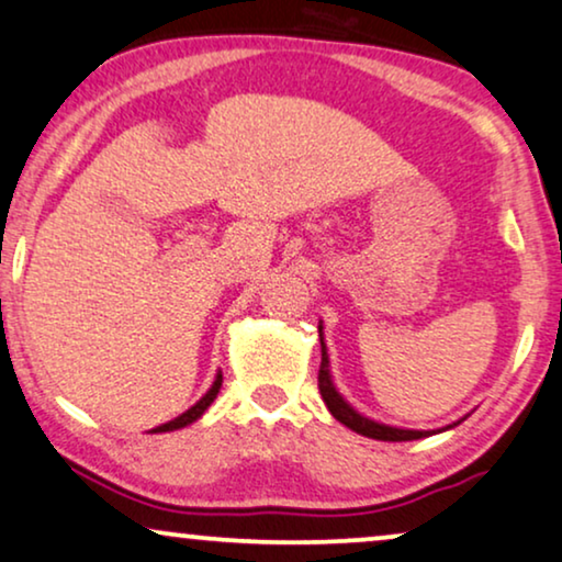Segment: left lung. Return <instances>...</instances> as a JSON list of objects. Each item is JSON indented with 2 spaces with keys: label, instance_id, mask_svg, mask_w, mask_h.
<instances>
[{
  "label": "left lung",
  "instance_id": "1",
  "mask_svg": "<svg viewBox=\"0 0 562 562\" xmlns=\"http://www.w3.org/2000/svg\"><path fill=\"white\" fill-rule=\"evenodd\" d=\"M318 339H322V368H318V392H322L326 407L334 415V420H339L347 428L360 432V436L366 438H375V440H392V443H400V440H417V438H425V436H432V432H443V430H451L457 428L459 423L467 420V415L461 417V420L446 425V428H438V430H409V428H396V425H386V423H379L373 420V417H366L363 412H358L352 407L350 402L345 400L342 394L337 392V386H334V379H331V366H329V352H326V345H324V326L318 322Z\"/></svg>",
  "mask_w": 562,
  "mask_h": 562
}]
</instances>
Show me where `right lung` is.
Segmentation results:
<instances>
[{
    "mask_svg": "<svg viewBox=\"0 0 562 562\" xmlns=\"http://www.w3.org/2000/svg\"><path fill=\"white\" fill-rule=\"evenodd\" d=\"M220 386H223V373H217V375H215V381H212L210 392L204 394L202 400H199V402L194 404V407H189L187 412H183V415L173 417V420L166 423V425H158V428H153L150 432H170V430H181V428H187V425H191L194 420H199V417L204 415V409H207L210 404L215 402V396H217V392H220Z\"/></svg>",
    "mask_w": 562,
    "mask_h": 562,
    "instance_id": "add662e5",
    "label": "right lung"
}]
</instances>
